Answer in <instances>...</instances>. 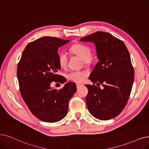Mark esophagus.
I'll return each mask as SVG.
<instances>
[{
  "label": "esophagus",
  "instance_id": "1",
  "mask_svg": "<svg viewBox=\"0 0 149 149\" xmlns=\"http://www.w3.org/2000/svg\"><path fill=\"white\" fill-rule=\"evenodd\" d=\"M81 86H82V84H80V83H77L76 84V87H77V88H79Z\"/></svg>",
  "mask_w": 149,
  "mask_h": 149
}]
</instances>
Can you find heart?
<instances>
[{"label":"heart","instance_id":"obj_1","mask_svg":"<svg viewBox=\"0 0 149 149\" xmlns=\"http://www.w3.org/2000/svg\"><path fill=\"white\" fill-rule=\"evenodd\" d=\"M70 52L78 56L85 65H88L92 60V52L91 48L84 44H76L70 48ZM68 57L64 52L59 53L58 56L59 65L61 68H65L67 65ZM86 74L81 71H72L67 74V77L68 80L74 82H81L85 77Z\"/></svg>","mask_w":149,"mask_h":149}]
</instances>
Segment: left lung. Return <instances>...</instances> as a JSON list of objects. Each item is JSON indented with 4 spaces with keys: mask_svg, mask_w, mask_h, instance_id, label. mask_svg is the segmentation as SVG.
Listing matches in <instances>:
<instances>
[{
    "mask_svg": "<svg viewBox=\"0 0 149 149\" xmlns=\"http://www.w3.org/2000/svg\"><path fill=\"white\" fill-rule=\"evenodd\" d=\"M81 41L95 44L99 62L89 77L94 84L86 85L87 108L91 115L109 120L119 115L129 98L134 81V69L124 42L109 33L96 31Z\"/></svg>",
    "mask_w": 149,
    "mask_h": 149,
    "instance_id": "1",
    "label": "left lung"
}]
</instances>
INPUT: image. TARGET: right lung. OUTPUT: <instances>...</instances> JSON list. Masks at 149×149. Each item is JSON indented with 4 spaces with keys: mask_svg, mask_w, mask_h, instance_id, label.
<instances>
[{
    "mask_svg": "<svg viewBox=\"0 0 149 149\" xmlns=\"http://www.w3.org/2000/svg\"><path fill=\"white\" fill-rule=\"evenodd\" d=\"M69 41L49 36L35 40L26 46L18 63L20 94L32 114L42 121L55 123L64 118L76 91L74 82H67L58 90L50 87L53 81L65 82L58 74V49Z\"/></svg>",
    "mask_w": 149,
    "mask_h": 149,
    "instance_id": "1",
    "label": "right lung"
}]
</instances>
